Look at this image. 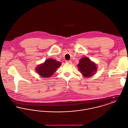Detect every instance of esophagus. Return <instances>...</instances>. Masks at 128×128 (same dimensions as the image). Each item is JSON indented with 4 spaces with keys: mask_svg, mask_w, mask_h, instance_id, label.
Masks as SVG:
<instances>
[{
    "mask_svg": "<svg viewBox=\"0 0 128 128\" xmlns=\"http://www.w3.org/2000/svg\"><path fill=\"white\" fill-rule=\"evenodd\" d=\"M66 62L68 63V64H72V60H66Z\"/></svg>",
    "mask_w": 128,
    "mask_h": 128,
    "instance_id": "34e87169",
    "label": "esophagus"
}]
</instances>
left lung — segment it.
Returning <instances> with one entry per match:
<instances>
[{
	"mask_svg": "<svg viewBox=\"0 0 128 128\" xmlns=\"http://www.w3.org/2000/svg\"><path fill=\"white\" fill-rule=\"evenodd\" d=\"M79 71L85 77H90L94 75L97 70V66L88 57L81 58L77 65Z\"/></svg>",
	"mask_w": 128,
	"mask_h": 128,
	"instance_id": "1",
	"label": "left lung"
}]
</instances>
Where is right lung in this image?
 Listing matches in <instances>:
<instances>
[{
    "label": "right lung",
    "mask_w": 128,
    "mask_h": 128,
    "mask_svg": "<svg viewBox=\"0 0 128 128\" xmlns=\"http://www.w3.org/2000/svg\"><path fill=\"white\" fill-rule=\"evenodd\" d=\"M62 63L53 58H48L36 68V71L42 77L49 78L52 76Z\"/></svg>",
    "instance_id": "obj_1"
}]
</instances>
